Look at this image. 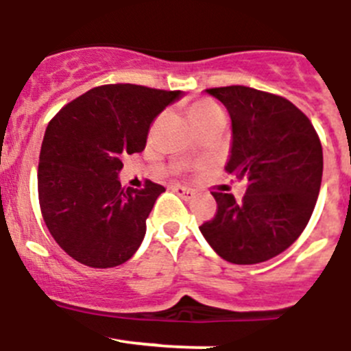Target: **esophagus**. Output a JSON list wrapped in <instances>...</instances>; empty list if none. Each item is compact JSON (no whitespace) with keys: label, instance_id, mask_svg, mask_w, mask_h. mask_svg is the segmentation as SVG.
I'll return each mask as SVG.
<instances>
[{"label":"esophagus","instance_id":"esophagus-1","mask_svg":"<svg viewBox=\"0 0 351 351\" xmlns=\"http://www.w3.org/2000/svg\"><path fill=\"white\" fill-rule=\"evenodd\" d=\"M173 191H175L180 197L185 199V201H191V199L194 197V191L189 187H183V185H175V187H173Z\"/></svg>","mask_w":351,"mask_h":351}]
</instances>
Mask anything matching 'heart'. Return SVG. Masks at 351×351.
Returning a JSON list of instances; mask_svg holds the SVG:
<instances>
[{
  "label": "heart",
  "mask_w": 351,
  "mask_h": 351,
  "mask_svg": "<svg viewBox=\"0 0 351 351\" xmlns=\"http://www.w3.org/2000/svg\"><path fill=\"white\" fill-rule=\"evenodd\" d=\"M189 119H191L192 124H199V122L206 121L210 117L217 115V113H222L217 105H213L211 101H195L189 106L187 110Z\"/></svg>",
  "instance_id": "heart-1"
}]
</instances>
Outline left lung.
<instances>
[{
	"instance_id": "left-lung-1",
	"label": "left lung",
	"mask_w": 351,
	"mask_h": 351,
	"mask_svg": "<svg viewBox=\"0 0 351 351\" xmlns=\"http://www.w3.org/2000/svg\"><path fill=\"white\" fill-rule=\"evenodd\" d=\"M206 93L226 106L232 124L226 169L248 187L239 201L213 192L219 210L199 230L223 261L266 262L301 236L313 213L324 171L320 140L285 97L243 85Z\"/></svg>"
}]
</instances>
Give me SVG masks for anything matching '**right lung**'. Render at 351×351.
I'll use <instances>...</instances> for the list:
<instances>
[{
  "label": "right lung",
  "instance_id": "add662e5",
  "mask_svg": "<svg viewBox=\"0 0 351 351\" xmlns=\"http://www.w3.org/2000/svg\"><path fill=\"white\" fill-rule=\"evenodd\" d=\"M182 90L117 84L94 87L49 122L38 164L43 220L62 250L89 267H113L136 254L147 219L166 189H122L125 154L141 152L150 124Z\"/></svg>",
  "mask_w": 351,
  "mask_h": 351
}]
</instances>
